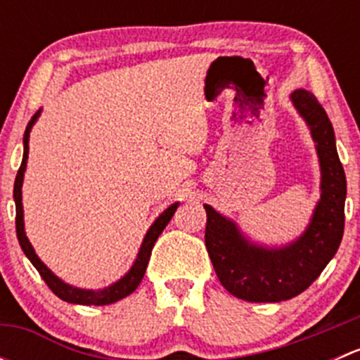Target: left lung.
Segmentation results:
<instances>
[{
	"label": "left lung",
	"mask_w": 360,
	"mask_h": 360,
	"mask_svg": "<svg viewBox=\"0 0 360 360\" xmlns=\"http://www.w3.org/2000/svg\"><path fill=\"white\" fill-rule=\"evenodd\" d=\"M291 101L310 127L321 163V200L307 230L291 244L264 248L250 242L235 221L203 205L205 248L217 278L228 292L252 303H278L310 288L343 238L347 179L336 151L335 130L314 94L297 89Z\"/></svg>",
	"instance_id": "left-lung-1"
}]
</instances>
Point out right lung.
<instances>
[{"label":"right lung","mask_w":360,"mask_h":360,"mask_svg":"<svg viewBox=\"0 0 360 360\" xmlns=\"http://www.w3.org/2000/svg\"><path fill=\"white\" fill-rule=\"evenodd\" d=\"M39 112L41 110L36 111V115L32 116L31 122L27 123L24 132V157H22V163H20V169L17 172L15 177V184H13V200H15V228H17V238H19V244L22 248L24 254L27 256V259L31 261L32 266L39 271L41 278L45 281V284L52 289V292L56 296H59L63 301H68V303H75V304H111L115 301L123 300L129 294H132L137 289V285L141 284L144 277V271H146L148 261H150L151 250H153L155 242L160 237V233L163 231V228L169 224V221L172 219L174 212L179 207V202L172 203L170 207H167L162 214L155 219V223L151 224L148 233L144 235V240L141 244L139 254H137L136 261H134L132 268L120 278L118 282L115 284L108 285V288L99 289V291H92V289H79V288H72V285L66 284V282L60 281L57 275H53L52 271L46 268V264L43 263L41 259L38 257V254L34 252L32 249L31 242L29 238L25 237L24 231V209H22V181H24V172L25 167H27V155H29V132H31L32 125L38 120Z\"/></svg>","instance_id":"1"}]
</instances>
